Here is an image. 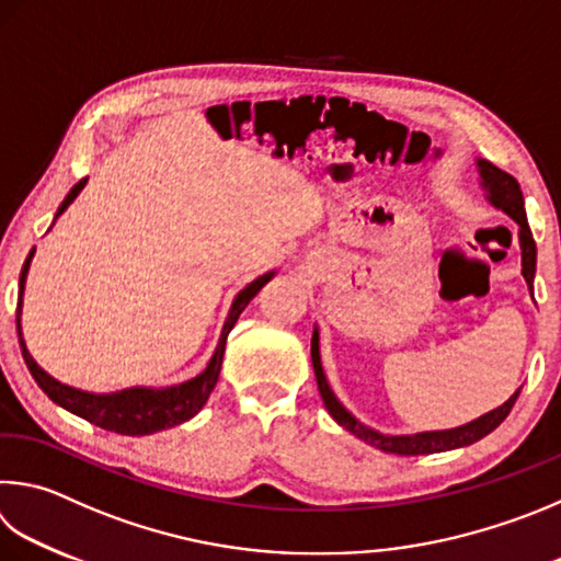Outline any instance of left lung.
Wrapping results in <instances>:
<instances>
[{"label":"left lung","mask_w":561,"mask_h":561,"mask_svg":"<svg viewBox=\"0 0 561 561\" xmlns=\"http://www.w3.org/2000/svg\"><path fill=\"white\" fill-rule=\"evenodd\" d=\"M476 171H478V186H481L485 201L491 203L493 208L503 210L505 216H511L517 222V240H520V254H523V277L527 282V289L533 294L535 289V270H537V245L533 240V230L527 226V216H525V198L520 191V183H517L511 174H505L497 167H493L491 161H485L478 157L476 159ZM321 335H319V325H313V335H311V363H313V373H316V382H319V392L321 400L325 404V410L339 422L345 432H351L353 436H358L360 442L375 446V449L387 451V454H397V456H422V454H439V451H451V449H461V446H471L478 439L491 434L497 424H501L507 414H511L513 404L520 394V387L507 397V400L495 407V410L485 412L478 416V420L454 426V430H436V432H416V434H382L373 426L363 424L358 416L351 414L345 407L341 404L339 397L331 390L329 380H325L323 373V363H321Z\"/></svg>","instance_id":"8db88e82"}]
</instances>
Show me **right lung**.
I'll return each instance as SVG.
<instances>
[{"mask_svg": "<svg viewBox=\"0 0 561 561\" xmlns=\"http://www.w3.org/2000/svg\"><path fill=\"white\" fill-rule=\"evenodd\" d=\"M85 183L88 179H80L76 186L68 191V196L56 210V218L64 216L70 203L78 198V193L85 188ZM34 252L36 248L28 252V257L22 267V277H19V304H16V333H19V345H22L26 368L34 375V380L38 382L41 390H44L58 407H64V410H68L70 414L80 416V420H88L90 424L100 426V430L125 434V436H147V434H157L161 430H171V426L188 422L191 416H196L203 410V404L208 402L213 387L218 382L228 333L232 331V325H236V321L240 319V313L245 311L248 304L257 297L264 284L274 279V274H277L274 270L262 274V277L252 279L248 287H242L236 294V299H232L230 311L226 316V323H222L216 351H213L208 365L196 375V378L179 385H169V387H127V390L100 394V392L78 390V387H70L66 382L56 380L54 375H48L44 368H41V365L34 360V355L26 348L24 331H22V304H24L26 274H28V267H32Z\"/></svg>", "mask_w": 561, "mask_h": 561, "instance_id": "1", "label": "right lung"}]
</instances>
